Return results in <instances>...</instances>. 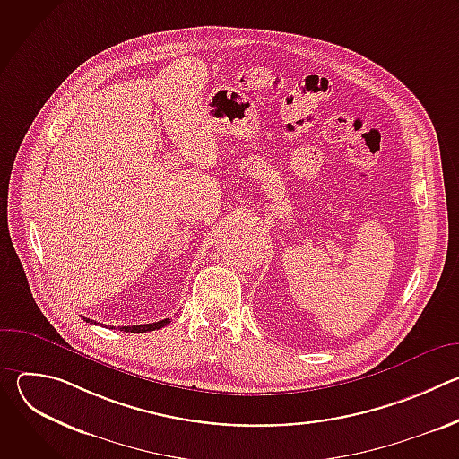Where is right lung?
<instances>
[{
  "instance_id": "add662e5",
  "label": "right lung",
  "mask_w": 459,
  "mask_h": 459,
  "mask_svg": "<svg viewBox=\"0 0 459 459\" xmlns=\"http://www.w3.org/2000/svg\"><path fill=\"white\" fill-rule=\"evenodd\" d=\"M83 321H87V323H94L96 325V321L94 319H89V317H83ZM170 323V319L169 317H165V319H161V321H156V323H145V325H128V326H116V329H119V331H123V333H149V331H156V329H161V326H165V325H169ZM114 329V326H112Z\"/></svg>"
}]
</instances>
